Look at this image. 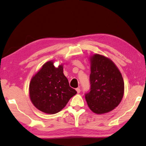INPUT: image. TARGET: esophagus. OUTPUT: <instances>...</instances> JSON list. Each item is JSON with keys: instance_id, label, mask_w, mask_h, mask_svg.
Returning <instances> with one entry per match:
<instances>
[{"instance_id": "1", "label": "esophagus", "mask_w": 146, "mask_h": 146, "mask_svg": "<svg viewBox=\"0 0 146 146\" xmlns=\"http://www.w3.org/2000/svg\"><path fill=\"white\" fill-rule=\"evenodd\" d=\"M76 92H77V93H78V94L80 93V92H81V90H80V88H76Z\"/></svg>"}]
</instances>
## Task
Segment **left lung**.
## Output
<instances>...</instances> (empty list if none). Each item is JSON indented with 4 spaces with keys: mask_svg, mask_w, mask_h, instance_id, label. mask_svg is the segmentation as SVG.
Masks as SVG:
<instances>
[{
    "mask_svg": "<svg viewBox=\"0 0 146 146\" xmlns=\"http://www.w3.org/2000/svg\"><path fill=\"white\" fill-rule=\"evenodd\" d=\"M90 91L85 94L87 104L92 112L102 114L117 107L124 96L122 75L109 58L99 54L90 57Z\"/></svg>",
    "mask_w": 146,
    "mask_h": 146,
    "instance_id": "obj_1",
    "label": "left lung"
}]
</instances>
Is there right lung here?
<instances>
[{
	"label": "right lung",
	"mask_w": 146,
	"mask_h": 146,
	"mask_svg": "<svg viewBox=\"0 0 146 146\" xmlns=\"http://www.w3.org/2000/svg\"><path fill=\"white\" fill-rule=\"evenodd\" d=\"M76 94L63 73L62 65L55 68L52 61L43 65L29 84V97L32 104L46 114L59 112Z\"/></svg>",
	"instance_id": "add662e5"
}]
</instances>
